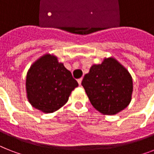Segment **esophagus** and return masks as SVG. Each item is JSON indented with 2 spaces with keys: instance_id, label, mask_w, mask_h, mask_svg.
Here are the masks:
<instances>
[{
  "instance_id": "esophagus-1",
  "label": "esophagus",
  "mask_w": 154,
  "mask_h": 154,
  "mask_svg": "<svg viewBox=\"0 0 154 154\" xmlns=\"http://www.w3.org/2000/svg\"><path fill=\"white\" fill-rule=\"evenodd\" d=\"M82 78H80V79L77 80V82H78L79 85H82Z\"/></svg>"
}]
</instances>
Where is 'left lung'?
I'll return each instance as SVG.
<instances>
[{
    "label": "left lung",
    "mask_w": 154,
    "mask_h": 154,
    "mask_svg": "<svg viewBox=\"0 0 154 154\" xmlns=\"http://www.w3.org/2000/svg\"><path fill=\"white\" fill-rule=\"evenodd\" d=\"M82 85L92 105L103 114H117L131 101V75L112 57L104 58L101 64L92 65Z\"/></svg>",
    "instance_id": "8db88e82"
}]
</instances>
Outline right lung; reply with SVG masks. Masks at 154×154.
<instances>
[{
	"label": "right lung",
	"instance_id": "add662e5",
	"mask_svg": "<svg viewBox=\"0 0 154 154\" xmlns=\"http://www.w3.org/2000/svg\"><path fill=\"white\" fill-rule=\"evenodd\" d=\"M78 86L71 72L53 54L45 53L32 63L25 81L26 94L32 107L51 113L65 105Z\"/></svg>",
	"mask_w": 154,
	"mask_h": 154
}]
</instances>
